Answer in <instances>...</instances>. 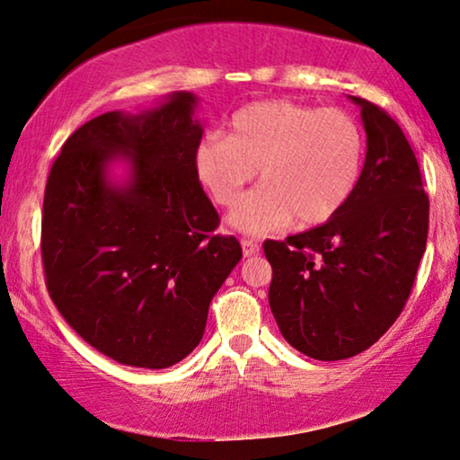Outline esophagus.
I'll list each match as a JSON object with an SVG mask.
<instances>
[{
    "instance_id": "34e87169",
    "label": "esophagus",
    "mask_w": 460,
    "mask_h": 460,
    "mask_svg": "<svg viewBox=\"0 0 460 460\" xmlns=\"http://www.w3.org/2000/svg\"><path fill=\"white\" fill-rule=\"evenodd\" d=\"M242 247H243V256H245V258L256 256V253L260 252V245H258L256 239H250V237L242 239Z\"/></svg>"
}]
</instances>
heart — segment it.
<instances>
[{
	"label": "heart",
	"instance_id": "1",
	"mask_svg": "<svg viewBox=\"0 0 460 460\" xmlns=\"http://www.w3.org/2000/svg\"><path fill=\"white\" fill-rule=\"evenodd\" d=\"M364 157L367 141L352 114L268 100L233 114L227 137H204L194 173L210 199L233 207L260 172L261 186L237 204L231 223L268 233L338 217L358 188Z\"/></svg>",
	"mask_w": 460,
	"mask_h": 460
}]
</instances>
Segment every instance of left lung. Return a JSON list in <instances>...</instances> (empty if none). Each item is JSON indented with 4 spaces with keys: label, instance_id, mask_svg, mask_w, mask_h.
I'll use <instances>...</instances> for the list:
<instances>
[{
    "label": "left lung",
    "instance_id": "left-lung-1",
    "mask_svg": "<svg viewBox=\"0 0 460 460\" xmlns=\"http://www.w3.org/2000/svg\"><path fill=\"white\" fill-rule=\"evenodd\" d=\"M358 188L332 221L264 242L268 301L290 346L315 360H344L395 323L426 252L429 200L415 153L391 116L368 100Z\"/></svg>",
    "mask_w": 460,
    "mask_h": 460
}]
</instances>
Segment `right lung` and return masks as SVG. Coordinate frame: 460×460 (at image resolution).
<instances>
[{
    "instance_id": "obj_1",
    "label": "right lung",
    "mask_w": 460,
    "mask_h": 460,
    "mask_svg": "<svg viewBox=\"0 0 460 460\" xmlns=\"http://www.w3.org/2000/svg\"><path fill=\"white\" fill-rule=\"evenodd\" d=\"M196 96L79 127L50 167L40 252L49 295L73 330L120 364L167 368L200 344L208 305L242 260L194 173ZM127 158L125 187L107 165Z\"/></svg>"
}]
</instances>
